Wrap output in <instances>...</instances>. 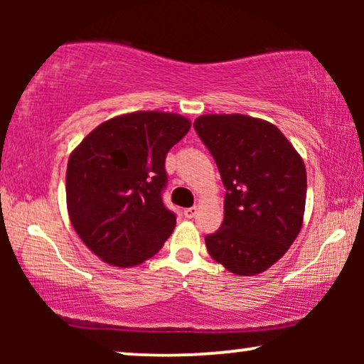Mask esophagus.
I'll return each instance as SVG.
<instances>
[{"label":"esophagus","mask_w":364,"mask_h":364,"mask_svg":"<svg viewBox=\"0 0 364 364\" xmlns=\"http://www.w3.org/2000/svg\"><path fill=\"white\" fill-rule=\"evenodd\" d=\"M196 213H197V207H188V208H186V210H183V215H186L187 218L196 217Z\"/></svg>","instance_id":"1"}]
</instances>
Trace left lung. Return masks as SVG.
<instances>
[{"instance_id": "obj_1", "label": "left lung", "mask_w": 364, "mask_h": 364, "mask_svg": "<svg viewBox=\"0 0 364 364\" xmlns=\"http://www.w3.org/2000/svg\"><path fill=\"white\" fill-rule=\"evenodd\" d=\"M225 186L223 222L205 237L213 260L237 275H257L285 255L298 235L306 171L295 147L267 121L207 114L193 122Z\"/></svg>"}]
</instances>
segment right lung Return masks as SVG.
<instances>
[{
  "label": "right lung",
  "mask_w": 364,
  "mask_h": 364,
  "mask_svg": "<svg viewBox=\"0 0 364 364\" xmlns=\"http://www.w3.org/2000/svg\"><path fill=\"white\" fill-rule=\"evenodd\" d=\"M188 129L178 114H126L94 129L69 157V218L109 265H139L171 237L177 217L162 200L166 157Z\"/></svg>",
  "instance_id": "add662e5"
}]
</instances>
